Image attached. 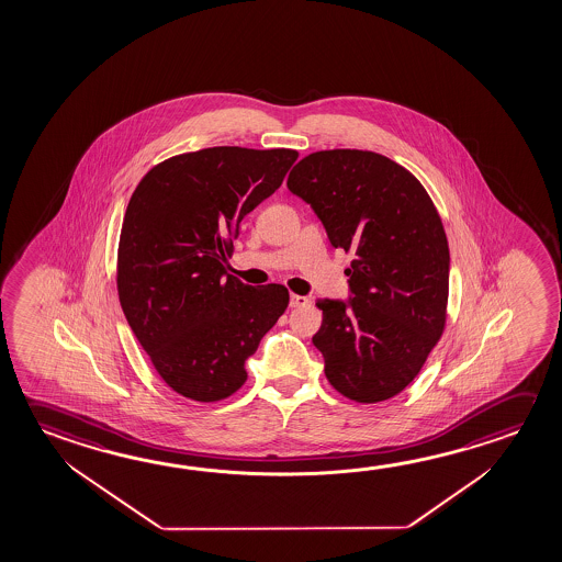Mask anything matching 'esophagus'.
<instances>
[{"label":"esophagus","instance_id":"esophagus-1","mask_svg":"<svg viewBox=\"0 0 562 562\" xmlns=\"http://www.w3.org/2000/svg\"><path fill=\"white\" fill-rule=\"evenodd\" d=\"M307 304H310V300L305 295H290V307H304Z\"/></svg>","mask_w":562,"mask_h":562}]
</instances>
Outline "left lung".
I'll use <instances>...</instances> for the list:
<instances>
[{"label": "left lung", "instance_id": "obj_1", "mask_svg": "<svg viewBox=\"0 0 562 562\" xmlns=\"http://www.w3.org/2000/svg\"><path fill=\"white\" fill-rule=\"evenodd\" d=\"M288 190L312 205L335 249L355 255L349 302H317L325 376L359 404L396 396L447 322L451 257L437 207L404 166L357 148L302 158Z\"/></svg>", "mask_w": 562, "mask_h": 562}]
</instances>
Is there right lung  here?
Returning a JSON list of instances; mask_svg holds the SVG:
<instances>
[{
  "mask_svg": "<svg viewBox=\"0 0 562 562\" xmlns=\"http://www.w3.org/2000/svg\"><path fill=\"white\" fill-rule=\"evenodd\" d=\"M292 148L212 147L150 168L131 195L117 250L121 307L168 386L220 402L247 380L245 362L285 312L282 284L225 272L239 225L277 192Z\"/></svg>",
  "mask_w": 562,
  "mask_h": 562,
  "instance_id": "add662e5",
  "label": "right lung"
}]
</instances>
